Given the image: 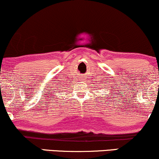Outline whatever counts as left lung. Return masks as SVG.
Here are the masks:
<instances>
[{
	"label": "left lung",
	"mask_w": 159,
	"mask_h": 159,
	"mask_svg": "<svg viewBox=\"0 0 159 159\" xmlns=\"http://www.w3.org/2000/svg\"><path fill=\"white\" fill-rule=\"evenodd\" d=\"M105 95H106V94H105Z\"/></svg>",
	"instance_id": "left-lung-1"
}]
</instances>
